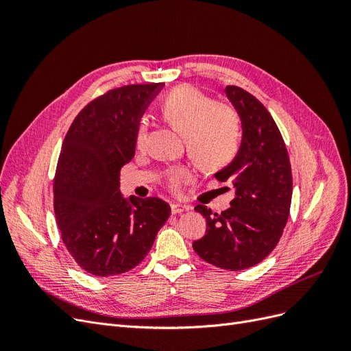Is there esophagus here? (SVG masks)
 Returning <instances> with one entry per match:
<instances>
[{"label":"esophagus","instance_id":"34e87169","mask_svg":"<svg viewBox=\"0 0 351 351\" xmlns=\"http://www.w3.org/2000/svg\"><path fill=\"white\" fill-rule=\"evenodd\" d=\"M190 208L186 206V205H180V204H171V212L176 215V214H182V212L184 210H189Z\"/></svg>","mask_w":351,"mask_h":351}]
</instances>
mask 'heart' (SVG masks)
<instances>
[{"mask_svg": "<svg viewBox=\"0 0 351 351\" xmlns=\"http://www.w3.org/2000/svg\"><path fill=\"white\" fill-rule=\"evenodd\" d=\"M161 112L167 123L184 136L187 152L200 168L217 169L236 156L240 129L237 115L228 105L214 102L206 93L184 84L161 101ZM145 130V123H141L137 145L142 143ZM189 177L186 168H177L169 174V186L177 190Z\"/></svg>", "mask_w": 351, "mask_h": 351, "instance_id": "heart-1", "label": "heart"}]
</instances>
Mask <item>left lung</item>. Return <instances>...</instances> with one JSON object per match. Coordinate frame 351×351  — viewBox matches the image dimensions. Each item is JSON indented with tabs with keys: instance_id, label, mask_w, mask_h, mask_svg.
<instances>
[{
	"instance_id": "left-lung-1",
	"label": "left lung",
	"mask_w": 351,
	"mask_h": 351,
	"mask_svg": "<svg viewBox=\"0 0 351 351\" xmlns=\"http://www.w3.org/2000/svg\"><path fill=\"white\" fill-rule=\"evenodd\" d=\"M226 95L240 117L241 143L215 177L230 180L236 196L221 214L195 206L206 219V232L193 249L210 265L241 271L263 261L278 244L290 214L293 177L289 152L268 110L241 88L227 86Z\"/></svg>"
}]
</instances>
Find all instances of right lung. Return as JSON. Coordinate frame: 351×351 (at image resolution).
Returning a JSON list of instances; mask_svg holds the SVG:
<instances>
[{"label": "right lung", "instance_id": "1", "mask_svg": "<svg viewBox=\"0 0 351 351\" xmlns=\"http://www.w3.org/2000/svg\"><path fill=\"white\" fill-rule=\"evenodd\" d=\"M164 83L129 84L84 107L64 137L54 178V210L69 253L97 277L133 269L171 214L159 197H123L120 169L130 162L147 105Z\"/></svg>", "mask_w": 351, "mask_h": 351}]
</instances>
